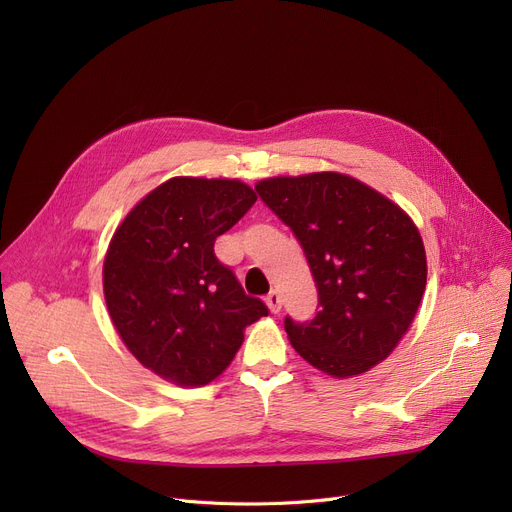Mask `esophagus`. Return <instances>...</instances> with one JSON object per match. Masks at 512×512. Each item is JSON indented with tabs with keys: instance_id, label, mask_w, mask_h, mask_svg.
Here are the masks:
<instances>
[{
	"instance_id": "esophagus-1",
	"label": "esophagus",
	"mask_w": 512,
	"mask_h": 512,
	"mask_svg": "<svg viewBox=\"0 0 512 512\" xmlns=\"http://www.w3.org/2000/svg\"><path fill=\"white\" fill-rule=\"evenodd\" d=\"M265 305H267V309H270L272 313H280V309H282V297H280V294H278L276 290H272V292L265 297Z\"/></svg>"
}]
</instances>
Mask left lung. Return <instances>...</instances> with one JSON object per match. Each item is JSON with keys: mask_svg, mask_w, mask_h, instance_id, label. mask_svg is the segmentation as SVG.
Masks as SVG:
<instances>
[{"mask_svg": "<svg viewBox=\"0 0 512 512\" xmlns=\"http://www.w3.org/2000/svg\"><path fill=\"white\" fill-rule=\"evenodd\" d=\"M255 191L301 242L317 286L315 317L284 319L294 351L332 378L384 361L407 334L427 282L413 220L338 172L265 178Z\"/></svg>", "mask_w": 512, "mask_h": 512, "instance_id": "left-lung-1", "label": "left lung"}]
</instances>
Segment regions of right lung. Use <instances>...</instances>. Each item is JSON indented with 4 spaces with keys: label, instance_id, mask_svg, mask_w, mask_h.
Returning <instances> with one entry per match:
<instances>
[{
    "label": "right lung",
    "instance_id": "add662e5",
    "mask_svg": "<svg viewBox=\"0 0 512 512\" xmlns=\"http://www.w3.org/2000/svg\"><path fill=\"white\" fill-rule=\"evenodd\" d=\"M257 195L228 178L176 176L141 199L103 261L107 311L141 365L178 386H205L230 365L245 328L265 317L213 242Z\"/></svg>",
    "mask_w": 512,
    "mask_h": 512
}]
</instances>
